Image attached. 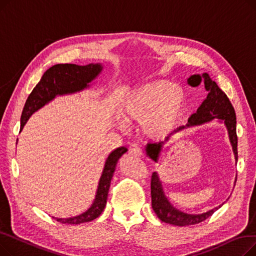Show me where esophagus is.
I'll use <instances>...</instances> for the list:
<instances>
[{"instance_id":"esophagus-1","label":"esophagus","mask_w":256,"mask_h":256,"mask_svg":"<svg viewBox=\"0 0 256 256\" xmlns=\"http://www.w3.org/2000/svg\"><path fill=\"white\" fill-rule=\"evenodd\" d=\"M130 154H132V156H143V150H142V148H140V147H138V146H135V147H132V148L130 150Z\"/></svg>"}]
</instances>
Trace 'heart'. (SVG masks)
I'll return each instance as SVG.
<instances>
[{
	"label": "heart",
	"mask_w": 256,
	"mask_h": 256,
	"mask_svg": "<svg viewBox=\"0 0 256 256\" xmlns=\"http://www.w3.org/2000/svg\"><path fill=\"white\" fill-rule=\"evenodd\" d=\"M186 102L184 88L176 83L156 80L132 89L120 102V114L136 121L144 135L156 139L176 126Z\"/></svg>",
	"instance_id": "b5f03b06"
}]
</instances>
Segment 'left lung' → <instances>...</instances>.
<instances>
[{
	"label": "left lung",
	"mask_w": 256,
	"mask_h": 256,
	"mask_svg": "<svg viewBox=\"0 0 256 256\" xmlns=\"http://www.w3.org/2000/svg\"><path fill=\"white\" fill-rule=\"evenodd\" d=\"M206 89L208 91V94L206 98L202 102L198 108L196 113L192 114L191 117L188 120L186 126H197L204 122H208V121L219 118L223 119L226 124V128L228 130V134H230V139L232 145V150L236 156V160H238V136H236V112L234 106L227 98L224 91H222L216 82L210 80V76L208 74H202ZM200 76H192L189 80V83L192 85L195 82V85H198L201 82ZM186 126H180L174 132H176ZM173 134V132H172ZM170 136L165 139V141L158 142V143H150L146 146V152L148 156L154 160V162H158V156L162 152V148L164 144L169 140ZM150 194H152V206L158 217L165 223L172 224L176 226H186V225H194L198 224L200 222L204 221L210 216L216 212L220 206L214 208V210L201 214H188L184 212H182L174 208L169 201L167 200L163 189L162 184H160L158 174L156 172L152 173L150 178Z\"/></svg>",
	"instance_id": "left-lung-1"
}]
</instances>
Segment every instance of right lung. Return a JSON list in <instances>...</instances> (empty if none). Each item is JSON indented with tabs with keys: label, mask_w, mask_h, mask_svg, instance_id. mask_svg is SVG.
<instances>
[{
	"label": "right lung",
	"mask_w": 256,
	"mask_h": 256,
	"mask_svg": "<svg viewBox=\"0 0 256 256\" xmlns=\"http://www.w3.org/2000/svg\"><path fill=\"white\" fill-rule=\"evenodd\" d=\"M100 70L102 66L100 64H89L87 66H80L76 64H56L52 66L44 74L42 80L32 90L24 104L20 118V130L29 117L48 102L56 96L72 93L84 89L87 87V84L100 72ZM126 152L128 150L126 147H118L108 156L100 180L96 200L87 212L80 214V216L68 219H54L63 224H80L96 219L106 206L108 192H109L116 164L119 158Z\"/></svg>",
	"instance_id": "1"
}]
</instances>
